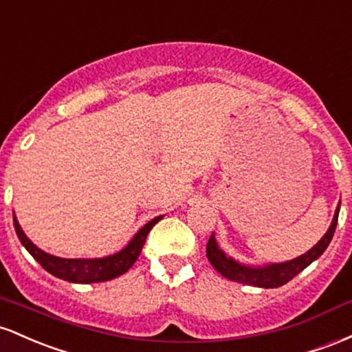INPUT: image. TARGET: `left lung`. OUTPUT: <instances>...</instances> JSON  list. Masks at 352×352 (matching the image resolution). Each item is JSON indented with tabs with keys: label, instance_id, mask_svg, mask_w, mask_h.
<instances>
[{
	"label": "left lung",
	"instance_id": "1",
	"mask_svg": "<svg viewBox=\"0 0 352 352\" xmlns=\"http://www.w3.org/2000/svg\"><path fill=\"white\" fill-rule=\"evenodd\" d=\"M339 208H341V201H339L338 208H336L334 218L331 221L329 229H327L326 234L318 241V244H314L309 251L304 252L299 258L291 259V261L263 264V266L243 264L236 261V259H232L231 256H228L226 252L221 250L218 241L214 238V232H212L211 238L208 241L206 256L209 263L212 264V267H214L221 276L231 279V281L248 284V286L266 287V289L267 287H279L283 286V284L289 283L294 276H298L302 270H306L311 263L316 261V259L326 251V248L329 246L331 239H333L334 236L336 226H338Z\"/></svg>",
	"mask_w": 352,
	"mask_h": 352
}]
</instances>
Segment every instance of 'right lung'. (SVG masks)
<instances>
[{
  "label": "right lung",
  "instance_id": "1",
  "mask_svg": "<svg viewBox=\"0 0 352 352\" xmlns=\"http://www.w3.org/2000/svg\"><path fill=\"white\" fill-rule=\"evenodd\" d=\"M160 219H163V216H157V218L151 219L149 223H146L136 234L133 236V239L121 250L120 252H114L111 256H106V258H93V259H66V258H58V256L50 254L39 250L34 243H31L30 238L25 234L21 226H19L16 216L13 212V223L14 229H16V234L19 241H21L23 246L26 248V251L33 256L36 261L45 267L50 274L56 276L59 279H65L69 283H78V284H91V283H102L109 281V279L118 278V276L124 274L129 267L136 263L138 256L141 254L146 238H148L149 231Z\"/></svg>",
  "mask_w": 352,
  "mask_h": 352
}]
</instances>
